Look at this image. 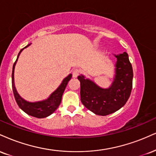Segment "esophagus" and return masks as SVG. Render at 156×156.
<instances>
[{
	"label": "esophagus",
	"instance_id": "1",
	"mask_svg": "<svg viewBox=\"0 0 156 156\" xmlns=\"http://www.w3.org/2000/svg\"><path fill=\"white\" fill-rule=\"evenodd\" d=\"M79 73H80V72L78 69H74V70H73V71H72L73 77V78H77V77L79 76Z\"/></svg>",
	"mask_w": 156,
	"mask_h": 156
}]
</instances>
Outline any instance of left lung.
<instances>
[{"mask_svg": "<svg viewBox=\"0 0 156 156\" xmlns=\"http://www.w3.org/2000/svg\"><path fill=\"white\" fill-rule=\"evenodd\" d=\"M115 77L109 89H102L93 81L78 77L80 83V100L86 108L99 115H108L121 109L132 89L133 69L126 52L115 55Z\"/></svg>", "mask_w": 156, "mask_h": 156, "instance_id": "1", "label": "left lung"}]
</instances>
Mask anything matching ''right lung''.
I'll use <instances>...</instances> for the list:
<instances>
[{
	"mask_svg": "<svg viewBox=\"0 0 156 156\" xmlns=\"http://www.w3.org/2000/svg\"><path fill=\"white\" fill-rule=\"evenodd\" d=\"M28 46H29V45H28ZM28 46H25L24 48L27 47ZM22 50H23V48H22V49L20 51V53H19L17 59ZM17 59H16L14 65H13L12 70V89L15 100H16V103H17L18 106L20 107L24 112L28 114V115L37 118V119H43V118L47 117V116L50 115L51 114L53 113V112L57 110V108L60 105V103H61L62 97L64 91H65V88H66L68 81L71 79L72 75L70 74L67 77H66V78L63 80L62 83L60 84V86L58 87V89L56 90L55 91H54L47 99H46V100L44 101H41V102H27V101H25L24 99H22V97L18 94L17 91H16L14 86V71L15 65H16Z\"/></svg>",
	"mask_w": 156,
	"mask_h": 156,
	"instance_id": "1",
	"label": "right lung"
}]
</instances>
